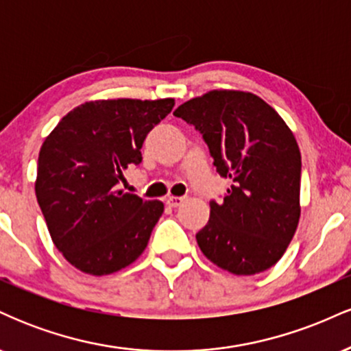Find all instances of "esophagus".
Wrapping results in <instances>:
<instances>
[{
  "label": "esophagus",
  "mask_w": 351,
  "mask_h": 351,
  "mask_svg": "<svg viewBox=\"0 0 351 351\" xmlns=\"http://www.w3.org/2000/svg\"><path fill=\"white\" fill-rule=\"evenodd\" d=\"M181 203H183V198H181V196H168L167 198V204L170 208H178Z\"/></svg>",
  "instance_id": "esophagus-1"
}]
</instances>
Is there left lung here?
<instances>
[{"label": "left lung", "instance_id": "1", "mask_svg": "<svg viewBox=\"0 0 351 351\" xmlns=\"http://www.w3.org/2000/svg\"><path fill=\"white\" fill-rule=\"evenodd\" d=\"M173 115L203 135L216 171L232 181L209 201L199 249L236 276L271 269L292 241L300 217V150L280 115L249 92L213 90Z\"/></svg>", "mask_w": 351, "mask_h": 351}]
</instances>
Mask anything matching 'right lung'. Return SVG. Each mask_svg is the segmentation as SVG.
<instances>
[{
	"mask_svg": "<svg viewBox=\"0 0 351 351\" xmlns=\"http://www.w3.org/2000/svg\"><path fill=\"white\" fill-rule=\"evenodd\" d=\"M175 100H97L75 107L44 140L36 198L52 243L79 271L106 276L147 247L162 201L123 193V171L142 163L145 136Z\"/></svg>",
	"mask_w": 351,
	"mask_h": 351,
	"instance_id": "right-lung-1",
	"label": "right lung"
}]
</instances>
